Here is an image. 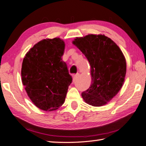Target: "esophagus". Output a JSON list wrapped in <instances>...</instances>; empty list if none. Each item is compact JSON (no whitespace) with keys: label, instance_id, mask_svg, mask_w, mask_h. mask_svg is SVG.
Instances as JSON below:
<instances>
[{"label":"esophagus","instance_id":"esophagus-1","mask_svg":"<svg viewBox=\"0 0 146 146\" xmlns=\"http://www.w3.org/2000/svg\"><path fill=\"white\" fill-rule=\"evenodd\" d=\"M78 75H79V74L77 73V74H75V75H74L73 76V82H75V80H77V78H78Z\"/></svg>","mask_w":146,"mask_h":146}]
</instances>
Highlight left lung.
<instances>
[{"mask_svg":"<svg viewBox=\"0 0 146 146\" xmlns=\"http://www.w3.org/2000/svg\"><path fill=\"white\" fill-rule=\"evenodd\" d=\"M75 45L88 60L92 84L82 93L87 104L101 106L107 104L121 90L126 75V60L114 41L102 34L76 38Z\"/></svg>","mask_w":146,"mask_h":146,"instance_id":"1","label":"left lung"}]
</instances>
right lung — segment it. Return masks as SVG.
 <instances>
[{"label": "right lung", "instance_id": "right-lung-1", "mask_svg": "<svg viewBox=\"0 0 146 146\" xmlns=\"http://www.w3.org/2000/svg\"><path fill=\"white\" fill-rule=\"evenodd\" d=\"M65 43L45 39L34 45L23 58L21 77L28 96L40 109L56 110L63 105L72 77L62 61Z\"/></svg>", "mask_w": 146, "mask_h": 146}]
</instances>
